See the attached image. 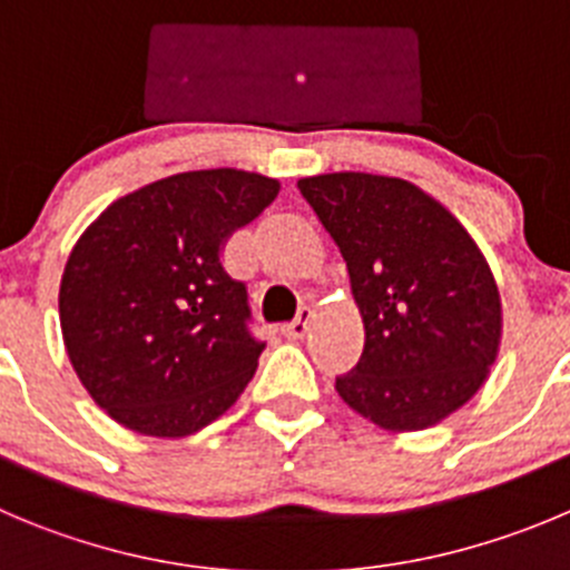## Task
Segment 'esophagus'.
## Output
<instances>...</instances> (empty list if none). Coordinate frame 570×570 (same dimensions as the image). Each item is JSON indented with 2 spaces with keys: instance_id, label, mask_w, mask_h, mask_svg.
I'll return each instance as SVG.
<instances>
[{
  "instance_id": "34e87169",
  "label": "esophagus",
  "mask_w": 570,
  "mask_h": 570,
  "mask_svg": "<svg viewBox=\"0 0 570 570\" xmlns=\"http://www.w3.org/2000/svg\"><path fill=\"white\" fill-rule=\"evenodd\" d=\"M309 321H312V309H309V306H303V309L297 312L295 321H289V323H284V326H281V334H284V337H289V340H301L303 334H306V328H309Z\"/></svg>"
}]
</instances>
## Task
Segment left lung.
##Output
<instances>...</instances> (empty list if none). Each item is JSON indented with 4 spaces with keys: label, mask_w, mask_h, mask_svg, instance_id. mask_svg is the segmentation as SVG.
<instances>
[{
    "label": "left lung",
    "mask_w": 570,
    "mask_h": 570,
    "mask_svg": "<svg viewBox=\"0 0 570 570\" xmlns=\"http://www.w3.org/2000/svg\"><path fill=\"white\" fill-rule=\"evenodd\" d=\"M348 267L363 357L334 387L385 430H424L466 405L501 345V295L453 213L416 185L376 174L297 183Z\"/></svg>",
    "instance_id": "left-lung-1"
}]
</instances>
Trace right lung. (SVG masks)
<instances>
[{
  "label": "right lung",
  "instance_id": "add662e5",
  "mask_svg": "<svg viewBox=\"0 0 570 570\" xmlns=\"http://www.w3.org/2000/svg\"><path fill=\"white\" fill-rule=\"evenodd\" d=\"M278 188L236 168L174 174L111 202L78 238L58 292L63 345L117 424L183 439L253 380L264 343L222 249Z\"/></svg>",
  "mask_w": 570,
  "mask_h": 570
}]
</instances>
